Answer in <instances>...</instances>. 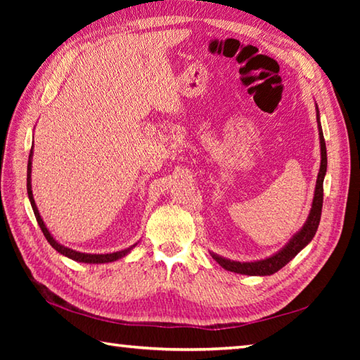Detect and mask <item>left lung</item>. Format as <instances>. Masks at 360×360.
<instances>
[{"label": "left lung", "instance_id": "1", "mask_svg": "<svg viewBox=\"0 0 360 360\" xmlns=\"http://www.w3.org/2000/svg\"><path fill=\"white\" fill-rule=\"evenodd\" d=\"M317 125H319V136H320V151H322V162H320V172L317 176V184H316V192H314V200H312V207L309 212V217L307 223L302 227V231L294 238L290 240L285 248H283L278 254H275L269 258L262 259V262H254V263H240V262H231V259H226L223 257H218L212 254V257L217 259V263L224 267L226 271L236 272V274H244V275H271L274 272L280 271L283 266H286L290 259H292L298 252H300L307 244L314 238L317 232V227L320 223V217H322V205H323V178L326 173V145L323 139L322 127H320V119H319V108H317Z\"/></svg>", "mask_w": 360, "mask_h": 360}]
</instances>
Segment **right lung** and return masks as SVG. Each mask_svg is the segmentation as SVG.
Listing matches in <instances>:
<instances>
[{"instance_id": "right-lung-1", "label": "right lung", "mask_w": 360, "mask_h": 360, "mask_svg": "<svg viewBox=\"0 0 360 360\" xmlns=\"http://www.w3.org/2000/svg\"><path fill=\"white\" fill-rule=\"evenodd\" d=\"M30 158H32V148H30V155H29V162H27V195H29V201H30V205H32V210L35 213V218H37V223L38 226H40L43 235L46 236V240H48V243L51 244V246L56 249L57 252H60V254L68 257V258H72L75 259V262H80V263H91V264H98V263H111V262H116V259L125 257L129 250H131L134 246L128 248V249H124V250H119V252H112V254H82V252H77V250H72V249H68L65 246H62V244H58L56 240L52 238V235L49 233L48 229H46L43 219L40 217V213H38V209L35 205V201H34V196H32V190H30Z\"/></svg>"}]
</instances>
